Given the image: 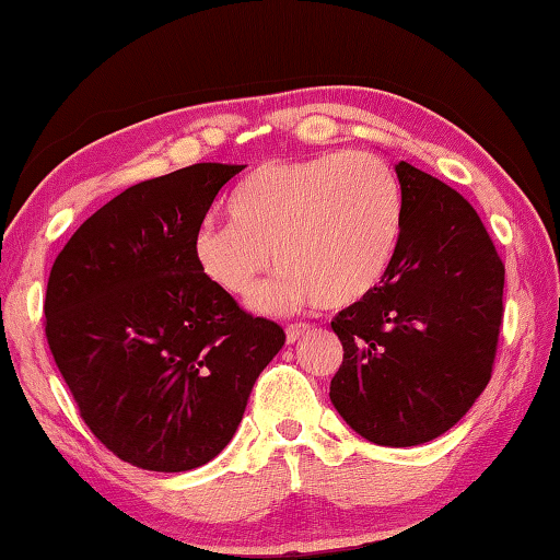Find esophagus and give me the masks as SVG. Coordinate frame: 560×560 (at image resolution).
Listing matches in <instances>:
<instances>
[{
    "mask_svg": "<svg viewBox=\"0 0 560 560\" xmlns=\"http://www.w3.org/2000/svg\"><path fill=\"white\" fill-rule=\"evenodd\" d=\"M311 334V326L308 324H291L287 328V340L289 343H296V340H301L303 336Z\"/></svg>",
    "mask_w": 560,
    "mask_h": 560,
    "instance_id": "34e87169",
    "label": "esophagus"
}]
</instances>
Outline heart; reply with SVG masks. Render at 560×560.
Instances as JSON below:
<instances>
[{"instance_id": "b5f03b06", "label": "heart", "mask_w": 560, "mask_h": 560, "mask_svg": "<svg viewBox=\"0 0 560 560\" xmlns=\"http://www.w3.org/2000/svg\"><path fill=\"white\" fill-rule=\"evenodd\" d=\"M226 210L230 222L197 226L192 259L217 289L249 299L277 252L283 271L254 299L267 314L365 299L390 269L405 220L395 170L365 150L261 163L236 183Z\"/></svg>"}]
</instances>
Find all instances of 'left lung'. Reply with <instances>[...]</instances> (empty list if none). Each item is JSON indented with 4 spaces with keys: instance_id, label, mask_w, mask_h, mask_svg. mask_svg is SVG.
<instances>
[{
    "instance_id": "8db88e82",
    "label": "left lung",
    "mask_w": 560,
    "mask_h": 560,
    "mask_svg": "<svg viewBox=\"0 0 560 560\" xmlns=\"http://www.w3.org/2000/svg\"><path fill=\"white\" fill-rule=\"evenodd\" d=\"M402 236L390 269L330 328L343 365L330 402L368 442L415 447L454 428L485 393L504 316V264L479 214L410 163Z\"/></svg>"
}]
</instances>
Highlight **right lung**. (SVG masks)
<instances>
[{"mask_svg": "<svg viewBox=\"0 0 560 560\" xmlns=\"http://www.w3.org/2000/svg\"><path fill=\"white\" fill-rule=\"evenodd\" d=\"M244 165L145 179L91 214L56 257L46 340L83 422L132 467L187 471L240 428L287 334L207 281L192 234Z\"/></svg>", "mask_w": 560, "mask_h": 560, "instance_id": "obj_1", "label": "right lung"}]
</instances>
